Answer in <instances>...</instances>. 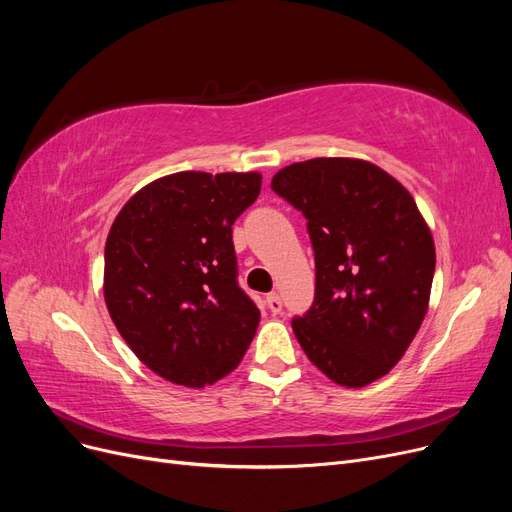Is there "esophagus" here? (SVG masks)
Segmentation results:
<instances>
[{
  "mask_svg": "<svg viewBox=\"0 0 512 512\" xmlns=\"http://www.w3.org/2000/svg\"><path fill=\"white\" fill-rule=\"evenodd\" d=\"M267 305H269V309H271L273 314H280V312H282V299H280V294H275V292L267 294Z\"/></svg>",
  "mask_w": 512,
  "mask_h": 512,
  "instance_id": "1",
  "label": "esophagus"
}]
</instances>
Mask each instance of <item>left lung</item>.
I'll return each mask as SVG.
<instances>
[{"mask_svg": "<svg viewBox=\"0 0 512 512\" xmlns=\"http://www.w3.org/2000/svg\"><path fill=\"white\" fill-rule=\"evenodd\" d=\"M271 190L305 215L314 247L316 297L292 318L307 359L348 389L386 376L421 329L436 271L414 198L356 158L294 162Z\"/></svg>", "mask_w": 512, "mask_h": 512, "instance_id": "left-lung-1", "label": "left lung"}]
</instances>
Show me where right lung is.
Instances as JSON below:
<instances>
[{"mask_svg":"<svg viewBox=\"0 0 512 512\" xmlns=\"http://www.w3.org/2000/svg\"><path fill=\"white\" fill-rule=\"evenodd\" d=\"M260 173L166 175L138 190L104 247V301L132 352L164 380L203 389L235 369L260 309L239 288L232 224Z\"/></svg>","mask_w":512,"mask_h":512,"instance_id":"obj_1","label":"right lung"}]
</instances>
